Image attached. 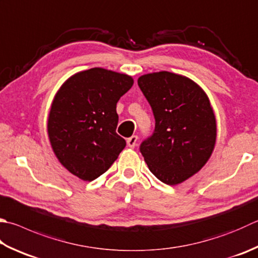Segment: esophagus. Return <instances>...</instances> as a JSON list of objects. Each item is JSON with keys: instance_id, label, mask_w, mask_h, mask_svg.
I'll use <instances>...</instances> for the list:
<instances>
[{"instance_id": "esophagus-1", "label": "esophagus", "mask_w": 258, "mask_h": 258, "mask_svg": "<svg viewBox=\"0 0 258 258\" xmlns=\"http://www.w3.org/2000/svg\"><path fill=\"white\" fill-rule=\"evenodd\" d=\"M138 142V136H131L130 138L127 139V145L130 148H135V146L137 145Z\"/></svg>"}]
</instances>
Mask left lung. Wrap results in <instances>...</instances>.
<instances>
[{
    "label": "left lung",
    "mask_w": 258,
    "mask_h": 258,
    "mask_svg": "<svg viewBox=\"0 0 258 258\" xmlns=\"http://www.w3.org/2000/svg\"><path fill=\"white\" fill-rule=\"evenodd\" d=\"M138 85L155 118L154 133L140 153L159 181L176 185L200 171L215 148L210 101L196 82L165 71L140 76Z\"/></svg>",
    "instance_id": "obj_1"
}]
</instances>
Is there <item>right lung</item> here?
I'll list each match as a JSON object with an SVG mask.
<instances>
[{
	"mask_svg": "<svg viewBox=\"0 0 258 258\" xmlns=\"http://www.w3.org/2000/svg\"><path fill=\"white\" fill-rule=\"evenodd\" d=\"M133 84L129 75L95 67L76 73L58 90L48 116V137L56 157L73 175L93 181L125 147L115 133L116 103Z\"/></svg>",
	"mask_w": 258,
	"mask_h": 258,
	"instance_id": "add662e5",
	"label": "right lung"
}]
</instances>
